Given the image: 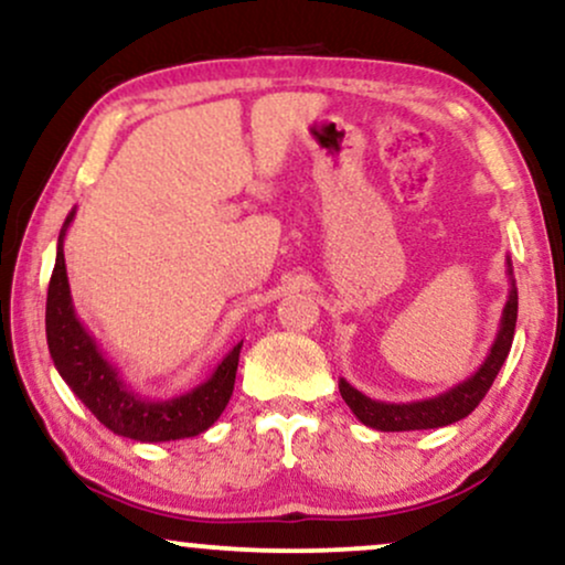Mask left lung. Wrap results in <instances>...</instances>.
<instances>
[{
    "mask_svg": "<svg viewBox=\"0 0 565 565\" xmlns=\"http://www.w3.org/2000/svg\"><path fill=\"white\" fill-rule=\"evenodd\" d=\"M509 266V299H505L501 326H498L495 341H492L488 356L477 373H472L467 381H461L454 388L443 391V394L433 398H423V402H406V404H391V402H377L356 391L352 383H347L344 377L339 381L341 398H344L349 409L354 412V417L362 425L373 427L381 433H406V430H433V427H446L459 423L467 414L475 412V406L482 402L484 394L490 391L495 375L501 373L505 356L511 352L513 344V331H516V312H519V291H516V278H513L511 258H505Z\"/></svg>",
    "mask_w": 565,
    "mask_h": 565,
    "instance_id": "left-lung-1",
    "label": "left lung"
}]
</instances>
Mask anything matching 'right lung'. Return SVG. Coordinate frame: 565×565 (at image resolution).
I'll return each instance as SVG.
<instances>
[{
    "label": "right lung",
    "instance_id": "right-lung-1",
    "mask_svg": "<svg viewBox=\"0 0 565 565\" xmlns=\"http://www.w3.org/2000/svg\"><path fill=\"white\" fill-rule=\"evenodd\" d=\"M75 218V209L64 218L56 239V263L46 295V344L56 373L73 394L96 414L111 433L140 443L195 438L221 417L230 404L237 377L242 341L218 362L211 377L171 398H146L106 360L96 339L77 318L64 266V234Z\"/></svg>",
    "mask_w": 565,
    "mask_h": 565
}]
</instances>
